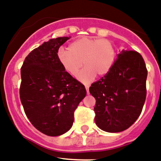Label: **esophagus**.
Returning a JSON list of instances; mask_svg holds the SVG:
<instances>
[{
  "label": "esophagus",
  "mask_w": 161,
  "mask_h": 161,
  "mask_svg": "<svg viewBox=\"0 0 161 161\" xmlns=\"http://www.w3.org/2000/svg\"><path fill=\"white\" fill-rule=\"evenodd\" d=\"M89 86H86V92H87V95H89Z\"/></svg>",
  "instance_id": "obj_1"
}]
</instances>
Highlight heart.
<instances>
[{"label": "heart", "mask_w": 161, "mask_h": 161, "mask_svg": "<svg viewBox=\"0 0 161 161\" xmlns=\"http://www.w3.org/2000/svg\"><path fill=\"white\" fill-rule=\"evenodd\" d=\"M116 52L113 44L105 38L82 37L72 42L68 51L59 50L58 58L65 72L76 76L81 82L88 84L96 75L104 76L109 73L116 61Z\"/></svg>", "instance_id": "heart-1"}]
</instances>
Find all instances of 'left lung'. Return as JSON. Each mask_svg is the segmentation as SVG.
Wrapping results in <instances>:
<instances>
[{
  "instance_id": "left-lung-1",
  "label": "left lung",
  "mask_w": 161,
  "mask_h": 161,
  "mask_svg": "<svg viewBox=\"0 0 161 161\" xmlns=\"http://www.w3.org/2000/svg\"><path fill=\"white\" fill-rule=\"evenodd\" d=\"M147 69L140 53L123 50L109 73L89 87L96 99L95 122L109 133H118L138 119L147 96Z\"/></svg>"
}]
</instances>
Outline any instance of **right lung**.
Listing matches in <instances>:
<instances>
[{"instance_id":"1","label":"right lung","mask_w":161,"mask_h":161,"mask_svg":"<svg viewBox=\"0 0 161 161\" xmlns=\"http://www.w3.org/2000/svg\"><path fill=\"white\" fill-rule=\"evenodd\" d=\"M69 37L51 39L31 51L21 68L20 99L27 117L42 133L57 136L73 124L85 86L64 70L58 51Z\"/></svg>"}]
</instances>
